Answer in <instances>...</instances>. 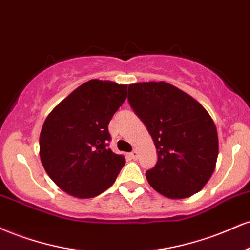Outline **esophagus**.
<instances>
[{
  "instance_id": "esophagus-1",
  "label": "esophagus",
  "mask_w": 250,
  "mask_h": 250,
  "mask_svg": "<svg viewBox=\"0 0 250 250\" xmlns=\"http://www.w3.org/2000/svg\"><path fill=\"white\" fill-rule=\"evenodd\" d=\"M130 155H131L132 159H137V158H138V152L136 151V149H133V151H132L131 153H130Z\"/></svg>"
}]
</instances>
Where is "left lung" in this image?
I'll list each match as a JSON object with an SVG mask.
<instances>
[{
    "instance_id": "obj_1",
    "label": "left lung",
    "mask_w": 250,
    "mask_h": 250,
    "mask_svg": "<svg viewBox=\"0 0 250 250\" xmlns=\"http://www.w3.org/2000/svg\"><path fill=\"white\" fill-rule=\"evenodd\" d=\"M127 99L157 148V164L146 172L148 184L169 199L199 192L212 177L219 153L218 132L207 111L165 82L128 85Z\"/></svg>"
}]
</instances>
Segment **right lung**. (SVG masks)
<instances>
[{
    "instance_id": "right-lung-1",
    "label": "right lung",
    "mask_w": 250,
    "mask_h": 250,
    "mask_svg": "<svg viewBox=\"0 0 250 250\" xmlns=\"http://www.w3.org/2000/svg\"><path fill=\"white\" fill-rule=\"evenodd\" d=\"M127 85L91 79L50 112L40 155L52 181L76 198H95L112 186L125 165L108 148V123L126 99Z\"/></svg>"
}]
</instances>
